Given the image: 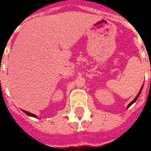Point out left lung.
<instances>
[{
  "mask_svg": "<svg viewBox=\"0 0 151 151\" xmlns=\"http://www.w3.org/2000/svg\"><path fill=\"white\" fill-rule=\"evenodd\" d=\"M142 87L143 86H142V88H141V90H140V91L138 92V94H137V95L136 97H135V99H133V101L131 102V103H130L128 105V107H127V108H129L130 107V106H131V105L133 104V103H135V102H136V100L137 99V98H138V97H139V95H140V94H141V92H142Z\"/></svg>",
  "mask_w": 151,
  "mask_h": 151,
  "instance_id": "8db88e82",
  "label": "left lung"
}]
</instances>
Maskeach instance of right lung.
<instances>
[{"instance_id": "right-lung-1", "label": "right lung", "mask_w": 151, "mask_h": 151, "mask_svg": "<svg viewBox=\"0 0 151 151\" xmlns=\"http://www.w3.org/2000/svg\"><path fill=\"white\" fill-rule=\"evenodd\" d=\"M22 111H23V112H25V113L27 114V116H32V117H35V118H37V116H36V115H35V114L31 113V112H29V111H24V110H22Z\"/></svg>"}]
</instances>
